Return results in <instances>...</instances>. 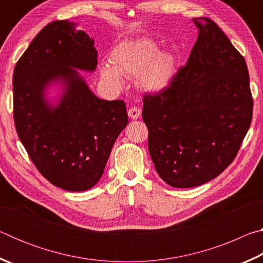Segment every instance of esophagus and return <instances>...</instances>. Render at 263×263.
<instances>
[{
    "label": "esophagus",
    "instance_id": "1",
    "mask_svg": "<svg viewBox=\"0 0 263 263\" xmlns=\"http://www.w3.org/2000/svg\"><path fill=\"white\" fill-rule=\"evenodd\" d=\"M127 115H128V117H130V118L137 119V118L140 117L141 110L139 108H137V106H132V108L127 110Z\"/></svg>",
    "mask_w": 263,
    "mask_h": 263
}]
</instances>
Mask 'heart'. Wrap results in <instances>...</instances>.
I'll return each instance as SVG.
<instances>
[{"label": "heart", "instance_id": "obj_1", "mask_svg": "<svg viewBox=\"0 0 263 263\" xmlns=\"http://www.w3.org/2000/svg\"><path fill=\"white\" fill-rule=\"evenodd\" d=\"M110 62L100 67L102 79L114 88H121L123 77H137V84L149 92L162 91L169 87L176 73L173 53L160 51L151 39H130L119 43L110 54Z\"/></svg>", "mask_w": 263, "mask_h": 263}]
</instances>
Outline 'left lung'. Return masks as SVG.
<instances>
[{
	"instance_id": "obj_1",
	"label": "left lung",
	"mask_w": 263,
	"mask_h": 263,
	"mask_svg": "<svg viewBox=\"0 0 263 263\" xmlns=\"http://www.w3.org/2000/svg\"><path fill=\"white\" fill-rule=\"evenodd\" d=\"M198 37L186 65L164 90L142 97L148 149L159 176L175 188L215 179L251 126L246 61L215 22L194 18Z\"/></svg>"
}]
</instances>
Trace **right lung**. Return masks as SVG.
Returning <instances> with one entry per match:
<instances>
[{
  "mask_svg": "<svg viewBox=\"0 0 263 263\" xmlns=\"http://www.w3.org/2000/svg\"><path fill=\"white\" fill-rule=\"evenodd\" d=\"M94 41L68 21L46 25L17 61L12 78L17 135L41 174L68 191H84L103 175L116 139L127 125L122 100L92 94L79 70L94 72ZM59 83L61 100L46 99Z\"/></svg>",
  "mask_w": 263,
  "mask_h": 263,
  "instance_id": "1",
  "label": "right lung"
}]
</instances>
